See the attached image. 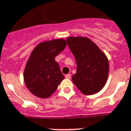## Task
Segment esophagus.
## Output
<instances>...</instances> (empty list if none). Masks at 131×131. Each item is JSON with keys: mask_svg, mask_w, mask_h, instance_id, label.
Returning <instances> with one entry per match:
<instances>
[{"mask_svg": "<svg viewBox=\"0 0 131 131\" xmlns=\"http://www.w3.org/2000/svg\"><path fill=\"white\" fill-rule=\"evenodd\" d=\"M65 77L66 78H68V79H70L71 78V74H66V76H65Z\"/></svg>", "mask_w": 131, "mask_h": 131, "instance_id": "34e87169", "label": "esophagus"}]
</instances>
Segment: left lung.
Masks as SVG:
<instances>
[{"instance_id":"1","label":"left lung","mask_w":131,"mask_h":131,"mask_svg":"<svg viewBox=\"0 0 131 131\" xmlns=\"http://www.w3.org/2000/svg\"><path fill=\"white\" fill-rule=\"evenodd\" d=\"M67 43L76 61L72 81L84 95L100 91L107 81L109 63L105 55L87 38L69 37Z\"/></svg>"}]
</instances>
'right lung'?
Wrapping results in <instances>:
<instances>
[{
  "instance_id": "add662e5",
  "label": "right lung",
  "mask_w": 131,
  "mask_h": 131,
  "mask_svg": "<svg viewBox=\"0 0 131 131\" xmlns=\"http://www.w3.org/2000/svg\"><path fill=\"white\" fill-rule=\"evenodd\" d=\"M63 39L38 44L30 55L24 70V81L33 95L40 98L50 97L64 78L55 57L65 49Z\"/></svg>"
}]
</instances>
